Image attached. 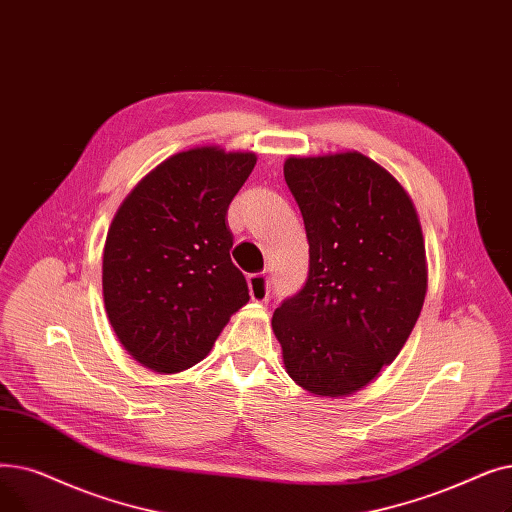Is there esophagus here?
I'll use <instances>...</instances> for the list:
<instances>
[{
  "label": "esophagus",
  "instance_id": "1",
  "mask_svg": "<svg viewBox=\"0 0 512 512\" xmlns=\"http://www.w3.org/2000/svg\"><path fill=\"white\" fill-rule=\"evenodd\" d=\"M250 296L254 302H266L271 296V275L269 273H256L248 277Z\"/></svg>",
  "mask_w": 512,
  "mask_h": 512
}]
</instances>
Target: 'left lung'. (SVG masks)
<instances>
[{
	"label": "left lung",
	"instance_id": "left-lung-1",
	"mask_svg": "<svg viewBox=\"0 0 512 512\" xmlns=\"http://www.w3.org/2000/svg\"><path fill=\"white\" fill-rule=\"evenodd\" d=\"M283 175L310 246L304 287L273 314L283 364L314 396H350L400 354L421 314L419 216L404 187L360 152L289 156Z\"/></svg>",
	"mask_w": 512,
	"mask_h": 512
}]
</instances>
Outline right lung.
Returning a JSON list of instances; mask_svg holds the SVG:
<instances>
[{"label":"right lung","mask_w":512,"mask_h":512,"mask_svg":"<svg viewBox=\"0 0 512 512\" xmlns=\"http://www.w3.org/2000/svg\"><path fill=\"white\" fill-rule=\"evenodd\" d=\"M256 164L216 145L170 156L116 210L102 264L104 304L125 350L156 373L200 362L250 300L231 262L227 210Z\"/></svg>","instance_id":"right-lung-1"}]
</instances>
